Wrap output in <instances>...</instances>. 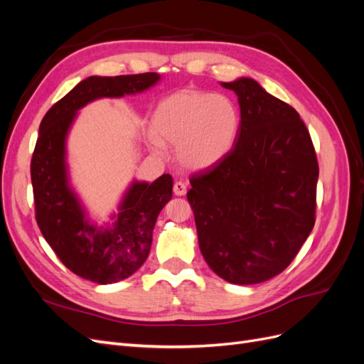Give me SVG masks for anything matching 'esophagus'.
<instances>
[{
	"mask_svg": "<svg viewBox=\"0 0 364 364\" xmlns=\"http://www.w3.org/2000/svg\"><path fill=\"white\" fill-rule=\"evenodd\" d=\"M173 191L176 196H185L186 194V183L182 181H176L173 185Z\"/></svg>",
	"mask_w": 364,
	"mask_h": 364,
	"instance_id": "34e87169",
	"label": "esophagus"
}]
</instances>
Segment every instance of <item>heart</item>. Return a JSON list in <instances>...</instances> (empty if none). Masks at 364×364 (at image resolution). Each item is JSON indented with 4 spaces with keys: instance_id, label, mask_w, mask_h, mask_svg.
Wrapping results in <instances>:
<instances>
[{
    "instance_id": "b5f03b06",
    "label": "heart",
    "mask_w": 364,
    "mask_h": 364,
    "mask_svg": "<svg viewBox=\"0 0 364 364\" xmlns=\"http://www.w3.org/2000/svg\"><path fill=\"white\" fill-rule=\"evenodd\" d=\"M240 112L228 95L182 90L156 106L151 118V144L178 146L185 168L203 170L223 159L234 147Z\"/></svg>"
}]
</instances>
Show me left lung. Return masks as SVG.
Segmentation results:
<instances>
[{
  "label": "left lung",
  "mask_w": 364,
  "mask_h": 364,
  "mask_svg": "<svg viewBox=\"0 0 364 364\" xmlns=\"http://www.w3.org/2000/svg\"><path fill=\"white\" fill-rule=\"evenodd\" d=\"M238 95L240 129L228 155L190 178L186 193L208 266L230 284L284 272L316 222L318 164L299 114L252 79Z\"/></svg>",
  "instance_id": "8db88e82"
}]
</instances>
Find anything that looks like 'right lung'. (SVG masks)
Instances as JSON below:
<instances>
[{"instance_id": "add662e5", "label": "right lung", "mask_w": 364, "mask_h": 364, "mask_svg": "<svg viewBox=\"0 0 364 364\" xmlns=\"http://www.w3.org/2000/svg\"><path fill=\"white\" fill-rule=\"evenodd\" d=\"M156 73L87 77L42 118L30 174L35 217L43 238L67 269L97 284H112L134 274L149 257L153 228L173 194V179L162 174L153 183L135 182L119 214L106 229L87 223L83 209L68 188L65 136L75 112L100 97H123L147 90Z\"/></svg>"}]
</instances>
